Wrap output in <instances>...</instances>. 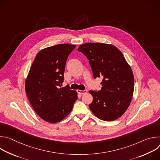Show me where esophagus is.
Returning <instances> with one entry per match:
<instances>
[{
  "instance_id": "obj_1",
  "label": "esophagus",
  "mask_w": 160,
  "mask_h": 160,
  "mask_svg": "<svg viewBox=\"0 0 160 160\" xmlns=\"http://www.w3.org/2000/svg\"><path fill=\"white\" fill-rule=\"evenodd\" d=\"M87 90H77V92L80 94H84L85 93H87Z\"/></svg>"
}]
</instances>
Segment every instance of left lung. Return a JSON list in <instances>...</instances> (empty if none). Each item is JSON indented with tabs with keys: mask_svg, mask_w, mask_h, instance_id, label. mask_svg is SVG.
<instances>
[{
	"mask_svg": "<svg viewBox=\"0 0 160 160\" xmlns=\"http://www.w3.org/2000/svg\"><path fill=\"white\" fill-rule=\"evenodd\" d=\"M78 51L88 59L94 78H102L101 89L90 90L93 96L89 108L98 118L113 121L128 108L133 93L134 77L123 54L112 45L86 43Z\"/></svg>",
	"mask_w": 160,
	"mask_h": 160,
	"instance_id": "obj_1",
	"label": "left lung"
}]
</instances>
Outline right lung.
Returning <instances> with one entry per match:
<instances>
[{
	"mask_svg": "<svg viewBox=\"0 0 160 160\" xmlns=\"http://www.w3.org/2000/svg\"><path fill=\"white\" fill-rule=\"evenodd\" d=\"M75 45L58 44L40 51L36 56L26 80L30 102L43 120L54 123L72 111L77 100L76 91L61 87L67 58Z\"/></svg>",
	"mask_w": 160,
	"mask_h": 160,
	"instance_id": "obj_1",
	"label": "right lung"
}]
</instances>
